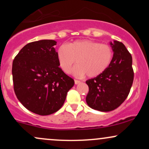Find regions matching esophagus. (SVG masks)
Wrapping results in <instances>:
<instances>
[{"label": "esophagus", "instance_id": "esophagus-1", "mask_svg": "<svg viewBox=\"0 0 149 149\" xmlns=\"http://www.w3.org/2000/svg\"><path fill=\"white\" fill-rule=\"evenodd\" d=\"M80 83V80H75V84L76 85H78Z\"/></svg>", "mask_w": 149, "mask_h": 149}]
</instances>
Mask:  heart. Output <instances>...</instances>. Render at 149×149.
I'll return each instance as SVG.
<instances>
[{"label":"heart","instance_id":"obj_1","mask_svg":"<svg viewBox=\"0 0 149 149\" xmlns=\"http://www.w3.org/2000/svg\"><path fill=\"white\" fill-rule=\"evenodd\" d=\"M113 57L111 46L92 40H78L62 45L57 52L59 67L66 73L71 72L77 60L73 73L78 77L100 76L110 66Z\"/></svg>","mask_w":149,"mask_h":149}]
</instances>
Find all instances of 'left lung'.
<instances>
[{
  "label": "left lung",
  "instance_id": "8db88e82",
  "mask_svg": "<svg viewBox=\"0 0 149 149\" xmlns=\"http://www.w3.org/2000/svg\"><path fill=\"white\" fill-rule=\"evenodd\" d=\"M113 57L110 66L100 76L86 81L89 92L86 102L92 109L107 112L114 110L126 100L134 80L132 58L121 42H110Z\"/></svg>",
  "mask_w": 149,
  "mask_h": 149
}]
</instances>
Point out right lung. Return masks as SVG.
<instances>
[{
    "mask_svg": "<svg viewBox=\"0 0 149 149\" xmlns=\"http://www.w3.org/2000/svg\"><path fill=\"white\" fill-rule=\"evenodd\" d=\"M53 40L29 42L17 54L13 62L14 90L26 109L47 116L64 104L74 80L59 68Z\"/></svg>",
    "mask_w": 149,
    "mask_h": 149,
    "instance_id": "add662e5",
    "label": "right lung"
}]
</instances>
